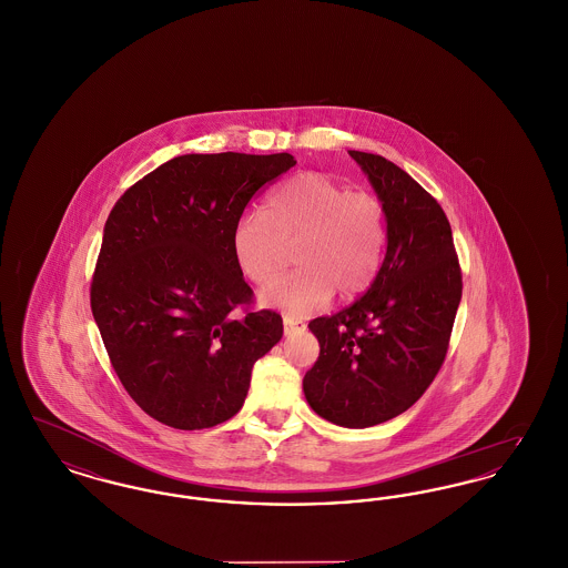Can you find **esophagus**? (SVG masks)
<instances>
[{
	"label": "esophagus",
	"instance_id": "34e87169",
	"mask_svg": "<svg viewBox=\"0 0 568 568\" xmlns=\"http://www.w3.org/2000/svg\"><path fill=\"white\" fill-rule=\"evenodd\" d=\"M283 327H285V334H294L296 329H302L304 324H302L300 320H296V317H292V315H285V317H283Z\"/></svg>",
	"mask_w": 568,
	"mask_h": 568
}]
</instances>
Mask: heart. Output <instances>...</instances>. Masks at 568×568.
<instances>
[{"instance_id":"heart-1","label":"heart","mask_w":568,"mask_h":568,"mask_svg":"<svg viewBox=\"0 0 568 568\" xmlns=\"http://www.w3.org/2000/svg\"><path fill=\"white\" fill-rule=\"evenodd\" d=\"M385 211L375 195L347 191L322 172H304L272 191L264 213L248 211L232 227L230 248L246 281L264 285L296 243L297 271L278 276L260 304L302 317L332 297L364 292L381 266Z\"/></svg>"}]
</instances>
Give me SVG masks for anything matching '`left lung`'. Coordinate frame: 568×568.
<instances>
[{
  "mask_svg": "<svg viewBox=\"0 0 568 568\" xmlns=\"http://www.w3.org/2000/svg\"><path fill=\"white\" fill-rule=\"evenodd\" d=\"M385 211L387 248L368 292L308 327L320 357L302 387L311 408L343 428L394 419L428 389L449 347L462 297L452 225L396 163L349 151Z\"/></svg>",
  "mask_w": 568,
  "mask_h": 568,
  "instance_id": "obj_1",
  "label": "left lung"
}]
</instances>
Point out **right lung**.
Instances as JSON below:
<instances>
[{
  "label": "right lung",
  "instance_id": "obj_1",
  "mask_svg": "<svg viewBox=\"0 0 568 568\" xmlns=\"http://www.w3.org/2000/svg\"><path fill=\"white\" fill-rule=\"evenodd\" d=\"M296 165L290 153L181 155L110 211L91 311L135 405L176 430L243 408L253 364L283 336L274 311L236 315L253 292L230 236L248 200Z\"/></svg>",
  "mask_w": 568,
  "mask_h": 568
}]
</instances>
